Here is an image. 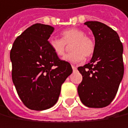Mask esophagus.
<instances>
[{"instance_id":"1","label":"esophagus","mask_w":128,"mask_h":128,"mask_svg":"<svg viewBox=\"0 0 128 128\" xmlns=\"http://www.w3.org/2000/svg\"><path fill=\"white\" fill-rule=\"evenodd\" d=\"M72 69H73L74 71H75V70L77 69V66H74V65H72Z\"/></svg>"}]
</instances>
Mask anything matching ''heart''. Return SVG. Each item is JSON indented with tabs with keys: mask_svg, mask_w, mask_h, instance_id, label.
I'll return each instance as SVG.
<instances>
[{
	"mask_svg": "<svg viewBox=\"0 0 128 128\" xmlns=\"http://www.w3.org/2000/svg\"><path fill=\"white\" fill-rule=\"evenodd\" d=\"M62 39L52 38L49 40V45L58 57H62L66 51L67 44H72V50L63 60L68 62H78L83 61L84 57L91 56L95 50V42L86 36L85 32L78 28H69L61 33Z\"/></svg>",
	"mask_w": 128,
	"mask_h": 128,
	"instance_id": "obj_1",
	"label": "heart"
}]
</instances>
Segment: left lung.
<instances>
[{
  "instance_id": "8db88e82",
  "label": "left lung",
  "mask_w": 128,
  "mask_h": 128,
  "mask_svg": "<svg viewBox=\"0 0 128 128\" xmlns=\"http://www.w3.org/2000/svg\"><path fill=\"white\" fill-rule=\"evenodd\" d=\"M95 36V50L90 62L78 68L83 76L78 87L81 102L88 107L108 106L123 78V45L118 33L99 22L84 23Z\"/></svg>"
}]
</instances>
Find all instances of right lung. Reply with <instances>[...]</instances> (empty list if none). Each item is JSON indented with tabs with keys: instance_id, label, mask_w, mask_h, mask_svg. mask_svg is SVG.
I'll use <instances>...</instances> for the list:
<instances>
[{
	"instance_id": "right-lung-1",
	"label": "right lung",
	"mask_w": 128,
	"mask_h": 128,
	"mask_svg": "<svg viewBox=\"0 0 128 128\" xmlns=\"http://www.w3.org/2000/svg\"><path fill=\"white\" fill-rule=\"evenodd\" d=\"M54 30L50 25L35 24L16 38L10 51L12 82L22 101L33 110L53 106L72 73L70 63L60 60L49 45Z\"/></svg>"
}]
</instances>
